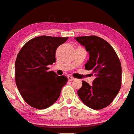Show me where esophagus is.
<instances>
[{
    "instance_id": "esophagus-1",
    "label": "esophagus",
    "mask_w": 134,
    "mask_h": 134,
    "mask_svg": "<svg viewBox=\"0 0 134 134\" xmlns=\"http://www.w3.org/2000/svg\"><path fill=\"white\" fill-rule=\"evenodd\" d=\"M68 80H69V81H72V80H75V78H74V77L72 76H68Z\"/></svg>"
}]
</instances>
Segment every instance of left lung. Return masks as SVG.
Segmentation results:
<instances>
[{
  "mask_svg": "<svg viewBox=\"0 0 134 134\" xmlns=\"http://www.w3.org/2000/svg\"><path fill=\"white\" fill-rule=\"evenodd\" d=\"M85 46L89 58L85 69L92 71L96 78L92 85L85 81L78 91V95L85 105L94 110L108 106L114 100L121 87V65L113 47L97 36L76 37Z\"/></svg>",
  "mask_w": 134,
  "mask_h": 134,
  "instance_id": "1",
  "label": "left lung"
}]
</instances>
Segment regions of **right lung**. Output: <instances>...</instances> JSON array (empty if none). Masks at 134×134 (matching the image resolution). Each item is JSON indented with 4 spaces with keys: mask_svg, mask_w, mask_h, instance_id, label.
Here are the masks:
<instances>
[{
    "mask_svg": "<svg viewBox=\"0 0 134 134\" xmlns=\"http://www.w3.org/2000/svg\"><path fill=\"white\" fill-rule=\"evenodd\" d=\"M67 39L49 36L35 37L25 43L16 56V87L24 100L32 107L45 109L51 106L67 83V77L49 71L48 65L56 62V49Z\"/></svg>",
    "mask_w": 134,
    "mask_h": 134,
    "instance_id": "add662e5",
    "label": "right lung"
}]
</instances>
